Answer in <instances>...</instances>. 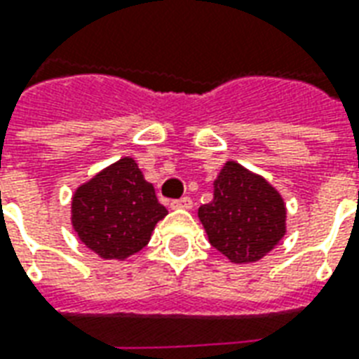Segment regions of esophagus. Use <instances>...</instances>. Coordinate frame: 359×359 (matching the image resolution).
Wrapping results in <instances>:
<instances>
[{
	"instance_id": "esophagus-1",
	"label": "esophagus",
	"mask_w": 359,
	"mask_h": 359,
	"mask_svg": "<svg viewBox=\"0 0 359 359\" xmlns=\"http://www.w3.org/2000/svg\"><path fill=\"white\" fill-rule=\"evenodd\" d=\"M171 209H192V200L187 196V198L171 201Z\"/></svg>"
}]
</instances>
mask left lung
Segmentation results:
<instances>
[{
	"mask_svg": "<svg viewBox=\"0 0 359 359\" xmlns=\"http://www.w3.org/2000/svg\"><path fill=\"white\" fill-rule=\"evenodd\" d=\"M209 243L233 264L261 261L287 232V207L264 177L226 161L213 182V201L198 209Z\"/></svg>",
	"mask_w": 359,
	"mask_h": 359,
	"instance_id": "left-lung-1",
	"label": "left lung"
}]
</instances>
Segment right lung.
Wrapping results in <instances>:
<instances>
[{
    "label": "right lung",
    "mask_w": 359,
    "mask_h": 359,
    "mask_svg": "<svg viewBox=\"0 0 359 359\" xmlns=\"http://www.w3.org/2000/svg\"><path fill=\"white\" fill-rule=\"evenodd\" d=\"M165 215L152 182L129 156L104 167L72 194V228L104 261H126L139 253Z\"/></svg>",
    "instance_id": "add662e5"
}]
</instances>
